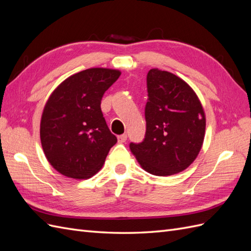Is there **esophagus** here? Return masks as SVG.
I'll return each instance as SVG.
<instances>
[{
    "label": "esophagus",
    "instance_id": "obj_1",
    "mask_svg": "<svg viewBox=\"0 0 251 251\" xmlns=\"http://www.w3.org/2000/svg\"><path fill=\"white\" fill-rule=\"evenodd\" d=\"M126 138H127V136H126V134H123V135H119V136H118V142H120V143H123V142H126Z\"/></svg>",
    "mask_w": 251,
    "mask_h": 251
}]
</instances>
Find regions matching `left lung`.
Instances as JSON below:
<instances>
[{"instance_id": "obj_1", "label": "left lung", "mask_w": 251, "mask_h": 251, "mask_svg": "<svg viewBox=\"0 0 251 251\" xmlns=\"http://www.w3.org/2000/svg\"><path fill=\"white\" fill-rule=\"evenodd\" d=\"M147 131L130 150L143 170L156 176L184 171L198 156L205 134V114L194 90L176 75L151 69L147 75Z\"/></svg>"}]
</instances>
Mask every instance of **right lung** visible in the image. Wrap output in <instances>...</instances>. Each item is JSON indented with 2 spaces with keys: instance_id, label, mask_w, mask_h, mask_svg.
I'll list each match as a JSON object with an SVG mask.
<instances>
[{
  "instance_id": "obj_1",
  "label": "right lung",
  "mask_w": 251,
  "mask_h": 251,
  "mask_svg": "<svg viewBox=\"0 0 251 251\" xmlns=\"http://www.w3.org/2000/svg\"><path fill=\"white\" fill-rule=\"evenodd\" d=\"M119 76L118 70L91 68L68 77L49 97L41 120L42 147L50 164L64 176L92 177L117 142L100 102Z\"/></svg>"
}]
</instances>
